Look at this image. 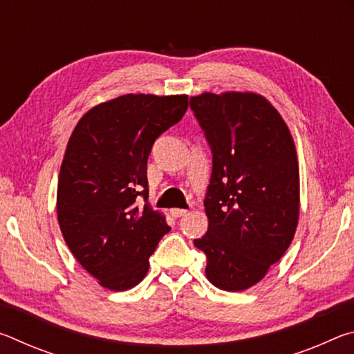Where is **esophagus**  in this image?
Listing matches in <instances>:
<instances>
[{"instance_id":"1","label":"esophagus","mask_w":354,"mask_h":354,"mask_svg":"<svg viewBox=\"0 0 354 354\" xmlns=\"http://www.w3.org/2000/svg\"><path fill=\"white\" fill-rule=\"evenodd\" d=\"M170 214H171L173 217H175V218H179V217H183V215L187 214V209H179V207H175V209H171Z\"/></svg>"}]
</instances>
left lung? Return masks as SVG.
<instances>
[{"mask_svg": "<svg viewBox=\"0 0 354 354\" xmlns=\"http://www.w3.org/2000/svg\"><path fill=\"white\" fill-rule=\"evenodd\" d=\"M212 151L205 209L207 232L194 245L207 257L206 277L239 292L266 277L293 241L299 215L295 143L283 117L257 93L190 98Z\"/></svg>", "mask_w": 354, "mask_h": 354, "instance_id": "obj_1", "label": "left lung"}]
</instances>
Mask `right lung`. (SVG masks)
I'll return each mask as SVG.
<instances>
[{"label":"right lung","instance_id":"obj_1","mask_svg":"<svg viewBox=\"0 0 354 354\" xmlns=\"http://www.w3.org/2000/svg\"><path fill=\"white\" fill-rule=\"evenodd\" d=\"M187 100L122 95L84 113L70 136L57 183L59 226L77 262L106 289L139 284L170 231L147 205V162L154 140L183 118Z\"/></svg>","mask_w":354,"mask_h":354}]
</instances>
